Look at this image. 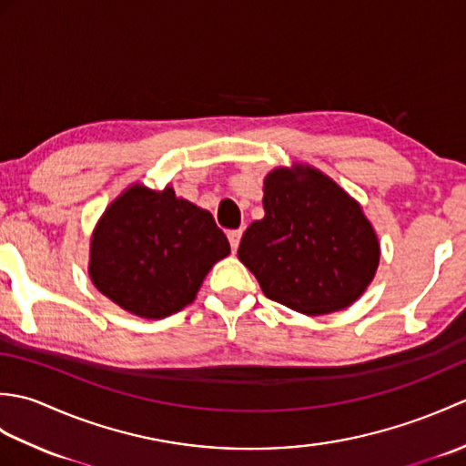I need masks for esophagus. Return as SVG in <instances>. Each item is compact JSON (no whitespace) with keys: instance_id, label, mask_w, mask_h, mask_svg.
<instances>
[{"instance_id":"obj_1","label":"esophagus","mask_w":466,"mask_h":466,"mask_svg":"<svg viewBox=\"0 0 466 466\" xmlns=\"http://www.w3.org/2000/svg\"><path fill=\"white\" fill-rule=\"evenodd\" d=\"M240 238H242V230H232V232H228V240H230L232 252L238 250V246H240Z\"/></svg>"}]
</instances>
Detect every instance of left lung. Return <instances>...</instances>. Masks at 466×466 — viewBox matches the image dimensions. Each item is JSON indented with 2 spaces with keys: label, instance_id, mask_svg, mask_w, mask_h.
<instances>
[{
  "label": "left lung",
  "instance_id": "1",
  "mask_svg": "<svg viewBox=\"0 0 466 466\" xmlns=\"http://www.w3.org/2000/svg\"><path fill=\"white\" fill-rule=\"evenodd\" d=\"M262 206L238 258L268 299L306 316L360 299L379 268L380 242L342 186L310 164L279 166L264 177Z\"/></svg>",
  "mask_w": 466,
  "mask_h": 466
}]
</instances>
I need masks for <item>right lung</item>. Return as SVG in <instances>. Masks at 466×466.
I'll return each instance as SVG.
<instances>
[{"instance_id": "right-lung-1", "label": "right lung", "mask_w": 466, "mask_h": 466, "mask_svg": "<svg viewBox=\"0 0 466 466\" xmlns=\"http://www.w3.org/2000/svg\"><path fill=\"white\" fill-rule=\"evenodd\" d=\"M230 244L212 214L176 196L172 184L140 182L107 204L90 238V280L126 312L160 320L180 312Z\"/></svg>"}]
</instances>
